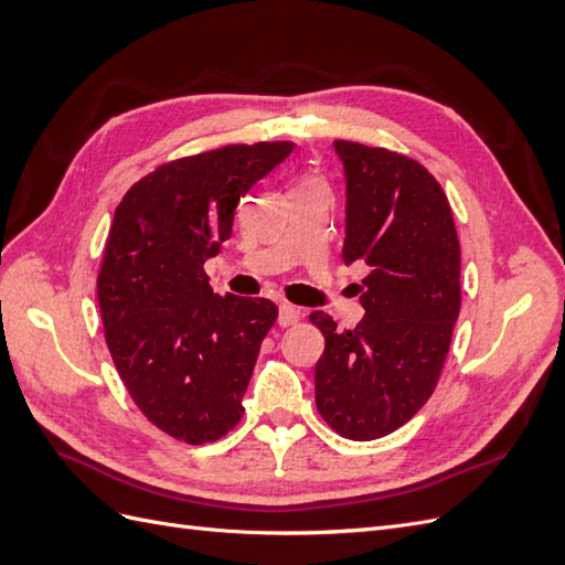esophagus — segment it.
<instances>
[{
	"label": "esophagus",
	"mask_w": 565,
	"mask_h": 565,
	"mask_svg": "<svg viewBox=\"0 0 565 565\" xmlns=\"http://www.w3.org/2000/svg\"><path fill=\"white\" fill-rule=\"evenodd\" d=\"M299 309L292 303H280L278 306V324H282V328H287V324H295L299 320Z\"/></svg>",
	"instance_id": "34e87169"
}]
</instances>
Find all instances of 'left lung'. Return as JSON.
<instances>
[{
  "label": "left lung",
  "mask_w": 565,
  "mask_h": 565,
  "mask_svg": "<svg viewBox=\"0 0 565 565\" xmlns=\"http://www.w3.org/2000/svg\"><path fill=\"white\" fill-rule=\"evenodd\" d=\"M347 183L344 264L363 262V320L324 337L316 405L337 434L374 440L429 401L459 316V241L446 193L426 169L386 148L334 141Z\"/></svg>",
  "instance_id": "left-lung-1"
}]
</instances>
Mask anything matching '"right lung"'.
Instances as JSON below:
<instances>
[{
    "label": "right lung",
    "instance_id": "obj_1",
    "mask_svg": "<svg viewBox=\"0 0 565 565\" xmlns=\"http://www.w3.org/2000/svg\"><path fill=\"white\" fill-rule=\"evenodd\" d=\"M295 143L226 146L174 160L117 204L98 273L115 367L141 413L179 440L210 443L241 422L276 303L210 287L204 262L233 233L235 207Z\"/></svg>",
    "mask_w": 565,
    "mask_h": 565
}]
</instances>
